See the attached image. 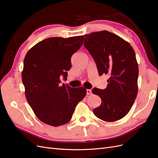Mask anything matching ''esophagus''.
Segmentation results:
<instances>
[{
  "mask_svg": "<svg viewBox=\"0 0 158 158\" xmlns=\"http://www.w3.org/2000/svg\"><path fill=\"white\" fill-rule=\"evenodd\" d=\"M86 94H87V95H91V94H92V90H91V89H87L86 90Z\"/></svg>",
  "mask_w": 158,
  "mask_h": 158,
  "instance_id": "obj_1",
  "label": "esophagus"
}]
</instances>
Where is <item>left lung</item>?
<instances>
[{
	"mask_svg": "<svg viewBox=\"0 0 158 158\" xmlns=\"http://www.w3.org/2000/svg\"><path fill=\"white\" fill-rule=\"evenodd\" d=\"M84 45L96 63L99 75L110 76L106 89H92L102 99V104L94 109V113L104 121H118L128 114L137 96L135 52L129 43L106 30L85 34Z\"/></svg>",
	"mask_w": 158,
	"mask_h": 158,
	"instance_id": "8db88e82",
	"label": "left lung"
}]
</instances>
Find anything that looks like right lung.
Here are the masks:
<instances>
[{
	"mask_svg": "<svg viewBox=\"0 0 158 158\" xmlns=\"http://www.w3.org/2000/svg\"><path fill=\"white\" fill-rule=\"evenodd\" d=\"M84 35L49 37L27 51L22 73L25 95L36 117L47 125L58 127L70 121L78 102L86 94L84 87L60 84L67 78L71 56L83 44Z\"/></svg>",
	"mask_w": 158,
	"mask_h": 158,
	"instance_id": "1",
	"label": "right lung"
}]
</instances>
